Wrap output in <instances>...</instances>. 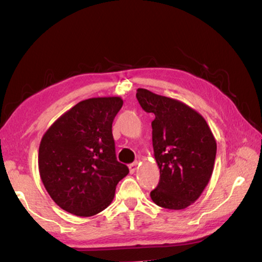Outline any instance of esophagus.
Returning <instances> with one entry per match:
<instances>
[{"label": "esophagus", "mask_w": 262, "mask_h": 262, "mask_svg": "<svg viewBox=\"0 0 262 262\" xmlns=\"http://www.w3.org/2000/svg\"><path fill=\"white\" fill-rule=\"evenodd\" d=\"M136 168H137V162L129 164V172H130V173H134V172L136 171Z\"/></svg>", "instance_id": "1"}]
</instances>
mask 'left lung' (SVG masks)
I'll list each match as a JSON object with an SVG mask.
<instances>
[{
	"instance_id": "8db88e82",
	"label": "left lung",
	"mask_w": 262,
	"mask_h": 262,
	"mask_svg": "<svg viewBox=\"0 0 262 262\" xmlns=\"http://www.w3.org/2000/svg\"><path fill=\"white\" fill-rule=\"evenodd\" d=\"M136 98L145 112L155 114L152 147L161 178L150 193L151 200L166 209H185L209 183L215 137L202 115L179 100L147 89H137Z\"/></svg>"
}]
</instances>
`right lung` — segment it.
Instances as JSON below:
<instances>
[{"instance_id": "1", "label": "right lung", "mask_w": 262, "mask_h": 262, "mask_svg": "<svg viewBox=\"0 0 262 262\" xmlns=\"http://www.w3.org/2000/svg\"><path fill=\"white\" fill-rule=\"evenodd\" d=\"M120 97L79 101L43 134L39 173L57 206L89 217L112 202L119 181L129 173L117 161L112 123L122 107Z\"/></svg>"}]
</instances>
